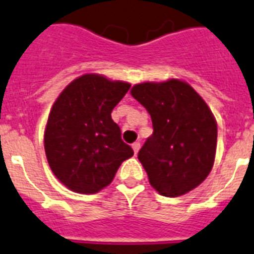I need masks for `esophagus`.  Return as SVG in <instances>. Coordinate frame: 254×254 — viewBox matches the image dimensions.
I'll use <instances>...</instances> for the list:
<instances>
[{
	"label": "esophagus",
	"instance_id": "obj_1",
	"mask_svg": "<svg viewBox=\"0 0 254 254\" xmlns=\"http://www.w3.org/2000/svg\"><path fill=\"white\" fill-rule=\"evenodd\" d=\"M140 146H141V145H140V142H133V144H132V148H133V151H134V155H137V152H138V151H140Z\"/></svg>",
	"mask_w": 254,
	"mask_h": 254
}]
</instances>
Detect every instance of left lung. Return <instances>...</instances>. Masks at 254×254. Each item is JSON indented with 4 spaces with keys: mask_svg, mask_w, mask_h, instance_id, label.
Here are the masks:
<instances>
[{
    "mask_svg": "<svg viewBox=\"0 0 254 254\" xmlns=\"http://www.w3.org/2000/svg\"><path fill=\"white\" fill-rule=\"evenodd\" d=\"M136 98L152 118L153 133L138 152L149 183L164 196H180L203 182L213 168L217 124L190 84L178 79L136 84Z\"/></svg>",
    "mask_w": 254,
    "mask_h": 254,
    "instance_id": "1",
    "label": "left lung"
}]
</instances>
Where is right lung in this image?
I'll return each mask as SVG.
<instances>
[{
  "label": "right lung",
  "instance_id": "right-lung-1",
  "mask_svg": "<svg viewBox=\"0 0 254 254\" xmlns=\"http://www.w3.org/2000/svg\"><path fill=\"white\" fill-rule=\"evenodd\" d=\"M130 89L95 74L65 87L51 109L44 148L51 170L69 190L95 194L112 183L122 161L133 156L112 120L113 109Z\"/></svg>",
  "mask_w": 254,
  "mask_h": 254
}]
</instances>
